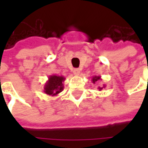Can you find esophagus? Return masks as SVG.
Masks as SVG:
<instances>
[{"label":"esophagus","instance_id":"obj_1","mask_svg":"<svg viewBox=\"0 0 148 148\" xmlns=\"http://www.w3.org/2000/svg\"><path fill=\"white\" fill-rule=\"evenodd\" d=\"M73 73H74V75L78 76V75L80 74V70H79L78 68H76V69H74V70H73Z\"/></svg>","mask_w":148,"mask_h":148}]
</instances>
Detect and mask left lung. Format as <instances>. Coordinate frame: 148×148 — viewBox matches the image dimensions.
Instances as JSON below:
<instances>
[{
    "instance_id": "obj_1",
    "label": "left lung",
    "mask_w": 148,
    "mask_h": 148,
    "mask_svg": "<svg viewBox=\"0 0 148 148\" xmlns=\"http://www.w3.org/2000/svg\"><path fill=\"white\" fill-rule=\"evenodd\" d=\"M91 81H92V83H95L96 82H98V81H101V77L100 76H94V77H92V79H91ZM105 84H103V86L102 87H98L99 89V90H101L103 88H105Z\"/></svg>"
}]
</instances>
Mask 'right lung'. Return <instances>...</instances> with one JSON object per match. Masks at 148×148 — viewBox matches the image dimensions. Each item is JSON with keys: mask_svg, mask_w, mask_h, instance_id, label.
<instances>
[{"mask_svg": "<svg viewBox=\"0 0 148 148\" xmlns=\"http://www.w3.org/2000/svg\"><path fill=\"white\" fill-rule=\"evenodd\" d=\"M64 81H65V77L63 76H58V75L49 76V80L46 82L43 86V92L51 96H56L57 95H58L60 92L63 90Z\"/></svg>", "mask_w": 148, "mask_h": 148, "instance_id": "right-lung-1", "label": "right lung"}]
</instances>
